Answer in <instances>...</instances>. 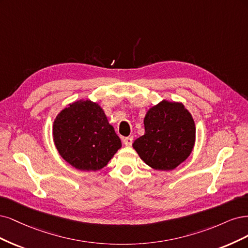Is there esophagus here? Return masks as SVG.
Here are the masks:
<instances>
[{
    "label": "esophagus",
    "instance_id": "obj_1",
    "mask_svg": "<svg viewBox=\"0 0 248 248\" xmlns=\"http://www.w3.org/2000/svg\"><path fill=\"white\" fill-rule=\"evenodd\" d=\"M123 142H124V144L125 146H131L132 143H133V137H132V136H129V137H124Z\"/></svg>",
    "mask_w": 248,
    "mask_h": 248
}]
</instances>
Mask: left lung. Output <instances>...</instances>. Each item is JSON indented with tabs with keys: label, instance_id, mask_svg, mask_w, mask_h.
Returning a JSON list of instances; mask_svg holds the SVG:
<instances>
[{
	"label": "left lung",
	"instance_id": "1",
	"mask_svg": "<svg viewBox=\"0 0 248 248\" xmlns=\"http://www.w3.org/2000/svg\"><path fill=\"white\" fill-rule=\"evenodd\" d=\"M145 134L133 143L134 149L155 170H174L191 154L196 140L193 116L182 103L163 100L144 117Z\"/></svg>",
	"mask_w": 248,
	"mask_h": 248
}]
</instances>
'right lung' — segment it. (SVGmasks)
Here are the masks:
<instances>
[{
	"label": "right lung",
	"mask_w": 248,
	"mask_h": 248,
	"mask_svg": "<svg viewBox=\"0 0 248 248\" xmlns=\"http://www.w3.org/2000/svg\"><path fill=\"white\" fill-rule=\"evenodd\" d=\"M59 154L75 169L98 171L122 147V141L98 103L79 100L63 108L52 126Z\"/></svg>",
	"instance_id": "1"
}]
</instances>
